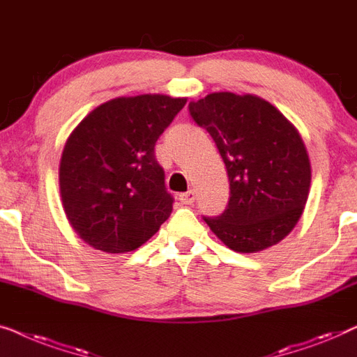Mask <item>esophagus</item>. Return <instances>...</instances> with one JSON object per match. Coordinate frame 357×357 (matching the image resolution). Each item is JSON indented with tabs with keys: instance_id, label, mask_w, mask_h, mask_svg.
<instances>
[{
	"instance_id": "esophagus-1",
	"label": "esophagus",
	"mask_w": 357,
	"mask_h": 357,
	"mask_svg": "<svg viewBox=\"0 0 357 357\" xmlns=\"http://www.w3.org/2000/svg\"><path fill=\"white\" fill-rule=\"evenodd\" d=\"M195 200V192L192 189L188 190V192H183L179 194V202L183 205H190Z\"/></svg>"
}]
</instances>
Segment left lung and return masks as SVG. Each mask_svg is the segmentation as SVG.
I'll return each instance as SVG.
<instances>
[{
    "label": "left lung",
    "mask_w": 357,
    "mask_h": 357,
    "mask_svg": "<svg viewBox=\"0 0 357 357\" xmlns=\"http://www.w3.org/2000/svg\"><path fill=\"white\" fill-rule=\"evenodd\" d=\"M189 113L212 135L229 179L227 210L205 223L234 252L278 244L298 225L310 190V160L299 130L252 93H208L192 100Z\"/></svg>",
    "instance_id": "1"
}]
</instances>
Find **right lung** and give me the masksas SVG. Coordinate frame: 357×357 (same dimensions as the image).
Here are the masks:
<instances>
[{
    "mask_svg": "<svg viewBox=\"0 0 357 357\" xmlns=\"http://www.w3.org/2000/svg\"><path fill=\"white\" fill-rule=\"evenodd\" d=\"M188 98L162 93L108 100L80 121L59 160V195L85 244L124 254L167 222L173 197L155 160V142Z\"/></svg>",
    "mask_w": 357,
    "mask_h": 357,
    "instance_id": "right-lung-1",
    "label": "right lung"
}]
</instances>
